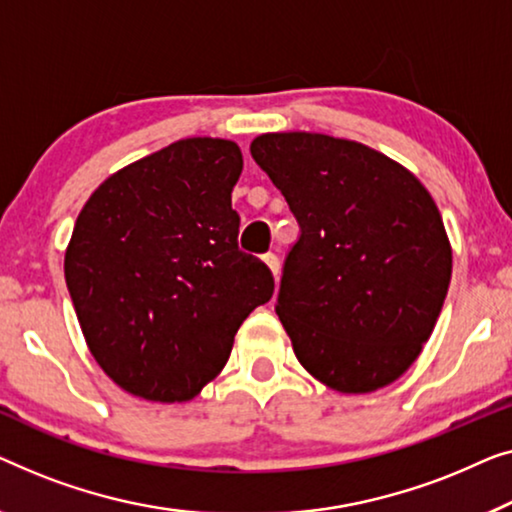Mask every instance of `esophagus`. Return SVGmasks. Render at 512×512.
<instances>
[{"instance_id": "34e87169", "label": "esophagus", "mask_w": 512, "mask_h": 512, "mask_svg": "<svg viewBox=\"0 0 512 512\" xmlns=\"http://www.w3.org/2000/svg\"><path fill=\"white\" fill-rule=\"evenodd\" d=\"M264 262H266V266H269V269H271L273 276L278 278V273H280V259H278V255H276V253H266V255H264Z\"/></svg>"}]
</instances>
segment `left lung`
I'll return each instance as SVG.
<instances>
[{
	"instance_id": "1",
	"label": "left lung",
	"mask_w": 512,
	"mask_h": 512,
	"mask_svg": "<svg viewBox=\"0 0 512 512\" xmlns=\"http://www.w3.org/2000/svg\"><path fill=\"white\" fill-rule=\"evenodd\" d=\"M253 160L299 222L276 313L308 373L345 394L397 380L441 313L452 250L417 178L362 143L262 134Z\"/></svg>"
}]
</instances>
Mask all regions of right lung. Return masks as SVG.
Segmentation results:
<instances>
[{
    "label": "right lung",
    "mask_w": 512,
    "mask_h": 512,
    "mask_svg": "<svg viewBox=\"0 0 512 512\" xmlns=\"http://www.w3.org/2000/svg\"><path fill=\"white\" fill-rule=\"evenodd\" d=\"M241 169L236 143L183 139L106 178L78 213L64 278L97 364L134 397L199 394L271 299V269L239 250Z\"/></svg>",
    "instance_id": "obj_1"
}]
</instances>
